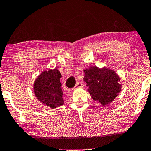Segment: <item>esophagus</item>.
Segmentation results:
<instances>
[{
    "label": "esophagus",
    "instance_id": "1",
    "mask_svg": "<svg viewBox=\"0 0 151 151\" xmlns=\"http://www.w3.org/2000/svg\"><path fill=\"white\" fill-rule=\"evenodd\" d=\"M82 86V83H80V82H78V83L76 84V85L75 86V87L73 88V90H75V89H76V88H81Z\"/></svg>",
    "mask_w": 151,
    "mask_h": 151
}]
</instances>
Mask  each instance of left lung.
Wrapping results in <instances>:
<instances>
[{"label": "left lung", "instance_id": "obj_1", "mask_svg": "<svg viewBox=\"0 0 151 151\" xmlns=\"http://www.w3.org/2000/svg\"><path fill=\"white\" fill-rule=\"evenodd\" d=\"M84 81L87 84L88 93L102 106L113 102L121 91L120 78L113 70L93 66L84 69Z\"/></svg>", "mask_w": 151, "mask_h": 151}]
</instances>
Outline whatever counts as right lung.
<instances>
[{"mask_svg": "<svg viewBox=\"0 0 151 151\" xmlns=\"http://www.w3.org/2000/svg\"><path fill=\"white\" fill-rule=\"evenodd\" d=\"M61 77L60 72L55 68L42 71L34 83V92L37 99L52 109L64 104L60 81Z\"/></svg>", "mask_w": 151, "mask_h": 151, "instance_id": "obj_1", "label": "right lung"}]
</instances>
